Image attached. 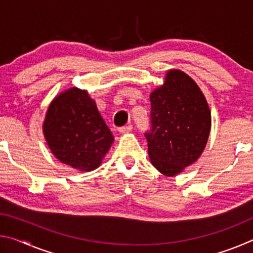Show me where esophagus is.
<instances>
[{
    "mask_svg": "<svg viewBox=\"0 0 253 253\" xmlns=\"http://www.w3.org/2000/svg\"><path fill=\"white\" fill-rule=\"evenodd\" d=\"M131 125H128V126H123L119 128V132H122V134H127V132H129L131 130Z\"/></svg>",
    "mask_w": 253,
    "mask_h": 253,
    "instance_id": "obj_1",
    "label": "esophagus"
}]
</instances>
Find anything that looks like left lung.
Masks as SVG:
<instances>
[{
	"label": "left lung",
	"mask_w": 253,
	"mask_h": 253,
	"mask_svg": "<svg viewBox=\"0 0 253 253\" xmlns=\"http://www.w3.org/2000/svg\"><path fill=\"white\" fill-rule=\"evenodd\" d=\"M152 130L146 132L154 168L175 176L203 153L211 130V110L195 81L178 69L166 72L151 92Z\"/></svg>",
	"instance_id": "1"
}]
</instances>
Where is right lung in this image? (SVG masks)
<instances>
[{"instance_id": "obj_1", "label": "right lung", "mask_w": 253, "mask_h": 253, "mask_svg": "<svg viewBox=\"0 0 253 253\" xmlns=\"http://www.w3.org/2000/svg\"><path fill=\"white\" fill-rule=\"evenodd\" d=\"M51 153L80 172L99 168L114 136L87 90L72 87L50 102L42 125Z\"/></svg>"}]
</instances>
